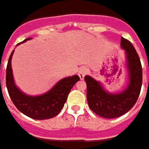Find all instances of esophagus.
Wrapping results in <instances>:
<instances>
[{
	"label": "esophagus",
	"mask_w": 149,
	"mask_h": 149,
	"mask_svg": "<svg viewBox=\"0 0 149 149\" xmlns=\"http://www.w3.org/2000/svg\"><path fill=\"white\" fill-rule=\"evenodd\" d=\"M88 73V70H87V68H81L79 69V71H78V76L80 77V78L82 80L84 79L85 76Z\"/></svg>",
	"instance_id": "1"
}]
</instances>
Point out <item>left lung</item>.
I'll list each match as a JSON object with an SVG mask.
<instances>
[{
    "label": "left lung",
    "mask_w": 149,
    "mask_h": 149,
    "mask_svg": "<svg viewBox=\"0 0 149 149\" xmlns=\"http://www.w3.org/2000/svg\"><path fill=\"white\" fill-rule=\"evenodd\" d=\"M121 47L125 50L130 72V84L119 94L106 92L99 81L89 76L84 77L86 83V99L91 110L106 119L125 115L135 105L143 82V69L139 57L130 41L121 38Z\"/></svg>",
    "instance_id": "obj_1"
}]
</instances>
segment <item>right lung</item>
<instances>
[{
	"label": "right lung",
	"mask_w": 149,
	"mask_h": 149,
	"mask_svg": "<svg viewBox=\"0 0 149 149\" xmlns=\"http://www.w3.org/2000/svg\"><path fill=\"white\" fill-rule=\"evenodd\" d=\"M26 39L23 42L29 40ZM14 51L8 60L6 83L10 99L24 115L34 120H47L58 115L68 99L70 91L80 77L75 75L58 81L49 92L39 96H29L22 93L14 83L10 61ZM1 83V80H0Z\"/></svg>",
	"instance_id": "1"
}]
</instances>
